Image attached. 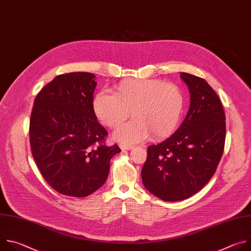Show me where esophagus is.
Instances as JSON below:
<instances>
[{"instance_id":"esophagus-1","label":"esophagus","mask_w":251,"mask_h":251,"mask_svg":"<svg viewBox=\"0 0 251 251\" xmlns=\"http://www.w3.org/2000/svg\"><path fill=\"white\" fill-rule=\"evenodd\" d=\"M120 148H121V150H127V151H129V150H132V149H134V147L133 146H128V145H120Z\"/></svg>"}]
</instances>
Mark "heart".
<instances>
[{"mask_svg": "<svg viewBox=\"0 0 251 251\" xmlns=\"http://www.w3.org/2000/svg\"><path fill=\"white\" fill-rule=\"evenodd\" d=\"M185 105L182 90L174 83L161 79H126L113 90V94L98 92L92 109L104 125L115 128L129 116L133 120L119 127L113 134L124 144H134L152 135L153 139L170 136L180 122Z\"/></svg>", "mask_w": 251, "mask_h": 251, "instance_id": "1", "label": "heart"}]
</instances>
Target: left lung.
I'll return each instance as SVG.
<instances>
[{"label":"left lung","instance_id":"obj_1","mask_svg":"<svg viewBox=\"0 0 251 251\" xmlns=\"http://www.w3.org/2000/svg\"><path fill=\"white\" fill-rule=\"evenodd\" d=\"M188 85V114L171 137L148 147L141 175L144 187L165 201L186 200L210 180L222 159L226 115L214 90L202 78L181 73Z\"/></svg>","mask_w":251,"mask_h":251}]
</instances>
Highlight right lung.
<instances>
[{"mask_svg":"<svg viewBox=\"0 0 251 251\" xmlns=\"http://www.w3.org/2000/svg\"><path fill=\"white\" fill-rule=\"evenodd\" d=\"M97 82L89 73L54 77L37 95L29 120L31 154L57 193L83 198L98 190L121 150L106 146L107 131L92 109Z\"/></svg>","mask_w":251,"mask_h":251,"instance_id":"right-lung-1","label":"right lung"}]
</instances>
